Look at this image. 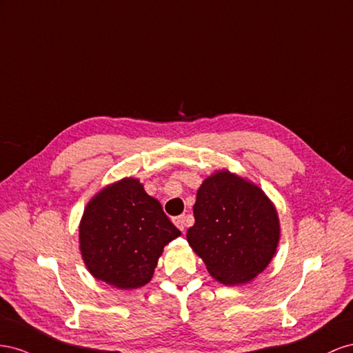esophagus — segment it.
I'll return each mask as SVG.
<instances>
[{
    "instance_id": "1",
    "label": "esophagus",
    "mask_w": 353,
    "mask_h": 353,
    "mask_svg": "<svg viewBox=\"0 0 353 353\" xmlns=\"http://www.w3.org/2000/svg\"><path fill=\"white\" fill-rule=\"evenodd\" d=\"M174 225L180 229V230H182V232H183V230H185V228H186V221H188V217L186 216H179V217H174Z\"/></svg>"
}]
</instances>
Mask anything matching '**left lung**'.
Here are the masks:
<instances>
[{
	"instance_id": "obj_1",
	"label": "left lung",
	"mask_w": 353,
	"mask_h": 353,
	"mask_svg": "<svg viewBox=\"0 0 353 353\" xmlns=\"http://www.w3.org/2000/svg\"><path fill=\"white\" fill-rule=\"evenodd\" d=\"M194 217L186 239L220 284L250 283L276 253L281 226L274 203L229 170H216L199 186Z\"/></svg>"
}]
</instances>
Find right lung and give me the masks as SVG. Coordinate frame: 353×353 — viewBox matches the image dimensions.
Returning <instances> with one entry per match:
<instances>
[{
  "label": "right lung",
  "instance_id": "add662e5",
  "mask_svg": "<svg viewBox=\"0 0 353 353\" xmlns=\"http://www.w3.org/2000/svg\"><path fill=\"white\" fill-rule=\"evenodd\" d=\"M180 235L140 180L124 177L88 201L79 221V251L96 279L133 290L152 279L164 247Z\"/></svg>",
  "mask_w": 353,
  "mask_h": 353
}]
</instances>
